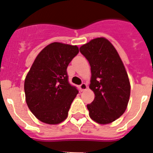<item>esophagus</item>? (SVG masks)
I'll return each instance as SVG.
<instances>
[{
	"label": "esophagus",
	"instance_id": "esophagus-1",
	"mask_svg": "<svg viewBox=\"0 0 153 153\" xmlns=\"http://www.w3.org/2000/svg\"><path fill=\"white\" fill-rule=\"evenodd\" d=\"M86 89H87V85L86 84V83H83L81 85H79V90H80V91H84V90H86Z\"/></svg>",
	"mask_w": 153,
	"mask_h": 153
}]
</instances>
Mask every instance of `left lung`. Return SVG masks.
Returning a JSON list of instances; mask_svg holds the SVG:
<instances>
[{"label": "left lung", "mask_w": 153, "mask_h": 153, "mask_svg": "<svg viewBox=\"0 0 153 153\" xmlns=\"http://www.w3.org/2000/svg\"><path fill=\"white\" fill-rule=\"evenodd\" d=\"M79 51L91 67L90 88L95 98L87 105L90 118L100 124L113 122L124 113L130 96V83L120 55L104 37L90 40Z\"/></svg>", "instance_id": "obj_1"}]
</instances>
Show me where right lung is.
I'll list each match as a JSON object with an SVG mask.
<instances>
[{"label": "right lung", "instance_id": "obj_1", "mask_svg": "<svg viewBox=\"0 0 153 153\" xmlns=\"http://www.w3.org/2000/svg\"><path fill=\"white\" fill-rule=\"evenodd\" d=\"M76 46L54 42L40 52L24 81L26 102L40 121L58 124L64 121L78 90L68 81L67 68L77 55Z\"/></svg>", "mask_w": 153, "mask_h": 153}]
</instances>
